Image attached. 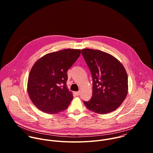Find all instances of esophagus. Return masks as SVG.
<instances>
[{"instance_id":"esophagus-1","label":"esophagus","mask_w":153,"mask_h":153,"mask_svg":"<svg viewBox=\"0 0 153 153\" xmlns=\"http://www.w3.org/2000/svg\"><path fill=\"white\" fill-rule=\"evenodd\" d=\"M75 94H76L77 96H79V95H80V91H77V92H76V93H75Z\"/></svg>"}]
</instances>
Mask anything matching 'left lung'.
<instances>
[{
  "instance_id": "obj_1",
  "label": "left lung",
  "mask_w": 153,
  "mask_h": 153,
  "mask_svg": "<svg viewBox=\"0 0 153 153\" xmlns=\"http://www.w3.org/2000/svg\"><path fill=\"white\" fill-rule=\"evenodd\" d=\"M82 54L93 77L92 97L83 103L97 114L115 111L128 94V76L123 65L113 56L98 50L82 49Z\"/></svg>"
}]
</instances>
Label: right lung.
I'll list each match as a JSON object with an SVG mask.
<instances>
[{"instance_id": "right-lung-1", "label": "right lung", "mask_w": 153, "mask_h": 153, "mask_svg": "<svg viewBox=\"0 0 153 153\" xmlns=\"http://www.w3.org/2000/svg\"><path fill=\"white\" fill-rule=\"evenodd\" d=\"M80 52L77 49H64L47 54L35 62L29 74L27 91L39 110L53 114L68 107L73 96L67 86V73Z\"/></svg>"}]
</instances>
